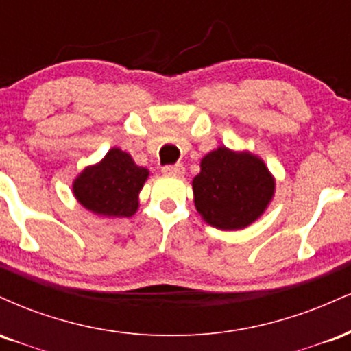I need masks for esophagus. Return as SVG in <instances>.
<instances>
[{"label": "esophagus", "mask_w": 351, "mask_h": 351, "mask_svg": "<svg viewBox=\"0 0 351 351\" xmlns=\"http://www.w3.org/2000/svg\"><path fill=\"white\" fill-rule=\"evenodd\" d=\"M162 171L165 175H170V176H183L184 175V167L183 165H170V167H163Z\"/></svg>", "instance_id": "esophagus-1"}]
</instances>
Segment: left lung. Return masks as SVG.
Masks as SVG:
<instances>
[{"mask_svg":"<svg viewBox=\"0 0 351 351\" xmlns=\"http://www.w3.org/2000/svg\"><path fill=\"white\" fill-rule=\"evenodd\" d=\"M193 196L209 226L237 231L264 215L276 193V178L261 156L217 147L201 158Z\"/></svg>","mask_w":351,"mask_h":351,"instance_id":"left-lung-1","label":"left lung"}]
</instances>
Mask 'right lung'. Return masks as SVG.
<instances>
[{"label":"right lung","mask_w":351,"mask_h":351,"mask_svg":"<svg viewBox=\"0 0 351 351\" xmlns=\"http://www.w3.org/2000/svg\"><path fill=\"white\" fill-rule=\"evenodd\" d=\"M150 171L138 167L130 153L110 148L102 160L88 165L72 181L79 204L94 215L115 219L130 217L140 206L138 195Z\"/></svg>","instance_id":"obj_1"}]
</instances>
